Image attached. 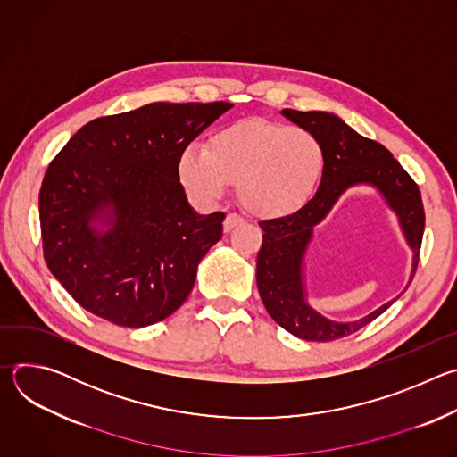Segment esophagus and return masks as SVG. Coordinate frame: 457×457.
<instances>
[{
  "label": "esophagus",
  "instance_id": "34e87169",
  "mask_svg": "<svg viewBox=\"0 0 457 457\" xmlns=\"http://www.w3.org/2000/svg\"><path fill=\"white\" fill-rule=\"evenodd\" d=\"M244 220H242V217H238V215H235V213H229L226 219H224V231L226 233H229L233 228H237V226H240Z\"/></svg>",
  "mask_w": 457,
  "mask_h": 457
}]
</instances>
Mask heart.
<instances>
[{"instance_id": "1", "label": "heart", "mask_w": 457, "mask_h": 457, "mask_svg": "<svg viewBox=\"0 0 457 457\" xmlns=\"http://www.w3.org/2000/svg\"><path fill=\"white\" fill-rule=\"evenodd\" d=\"M323 166L321 143L307 129L247 119L219 129L206 148H186L177 175L195 201L215 203L237 184L251 215L280 219L309 201Z\"/></svg>"}]
</instances>
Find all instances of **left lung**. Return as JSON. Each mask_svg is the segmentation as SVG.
<instances>
[{"mask_svg": "<svg viewBox=\"0 0 457 457\" xmlns=\"http://www.w3.org/2000/svg\"><path fill=\"white\" fill-rule=\"evenodd\" d=\"M282 115L321 143L325 166L314 197L298 212L258 224L264 235L256 256V286L268 312L280 328L307 342H333L365 328L403 293L356 321H333L316 312L305 300L303 286V256L314 226L328 217L349 187L374 186L388 208L398 215L402 231L414 253L412 282L425 229L421 193L393 154L354 132L338 115L291 108L282 110Z\"/></svg>", "mask_w": 457, "mask_h": 457, "instance_id": "8db88e82", "label": "left lung"}]
</instances>
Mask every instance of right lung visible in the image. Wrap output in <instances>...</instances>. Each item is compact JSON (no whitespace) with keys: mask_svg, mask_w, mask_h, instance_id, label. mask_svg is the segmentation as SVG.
I'll return each mask as SVG.
<instances>
[{"mask_svg":"<svg viewBox=\"0 0 457 457\" xmlns=\"http://www.w3.org/2000/svg\"><path fill=\"white\" fill-rule=\"evenodd\" d=\"M231 106L152 103L99 117L50 162L39 191L45 262L83 309L139 329L184 303L226 215L189 206L177 162Z\"/></svg>","mask_w":457,"mask_h":457,"instance_id":"add662e5","label":"right lung"}]
</instances>
